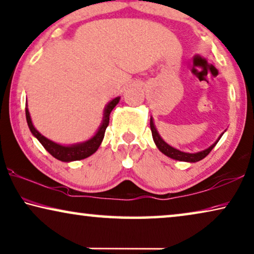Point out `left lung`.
<instances>
[{
	"mask_svg": "<svg viewBox=\"0 0 254 254\" xmlns=\"http://www.w3.org/2000/svg\"><path fill=\"white\" fill-rule=\"evenodd\" d=\"M150 128H151L152 139H154L155 144L157 146V148L159 149V151H162L165 156L170 157V158H172V159L180 160V162H187V163H196V162H199V160L203 159L204 157H206L209 154V152H210L212 149H214V147L216 146L217 142H218L220 140L221 135H223L224 132L226 131V130H225L223 133H221L218 136V139H217L210 147L204 149V150H201V151H198V152H184V151L179 150V149H176L174 147H172L171 144H168L167 142L164 141V139L162 138V136H160V134L158 133V131H157L152 116H150Z\"/></svg>",
	"mask_w": 254,
	"mask_h": 254,
	"instance_id": "obj_1",
	"label": "left lung"
}]
</instances>
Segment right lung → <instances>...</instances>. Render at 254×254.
<instances>
[{"instance_id": "right-lung-1", "label": "right lung", "mask_w": 254, "mask_h": 254, "mask_svg": "<svg viewBox=\"0 0 254 254\" xmlns=\"http://www.w3.org/2000/svg\"><path fill=\"white\" fill-rule=\"evenodd\" d=\"M121 97H115L112 99L110 103L107 104L104 108V114H103V120L102 123L98 127V130L96 131V133L91 136L90 139L86 140V141L82 142H76L72 144H61L58 142H54L50 140L46 136H44L40 132L34 127L33 121L30 118V113L28 110V105L26 107V119L28 127H29V130L35 138H37L38 141L43 144V147L46 149V150L50 152V154L54 157V158L61 160L64 163H70L74 162V160H81L87 158V157L91 156L97 151L99 148L100 143H102L104 135H105L106 127H108V123H110V114L116 105H118L120 102Z\"/></svg>"}]
</instances>
